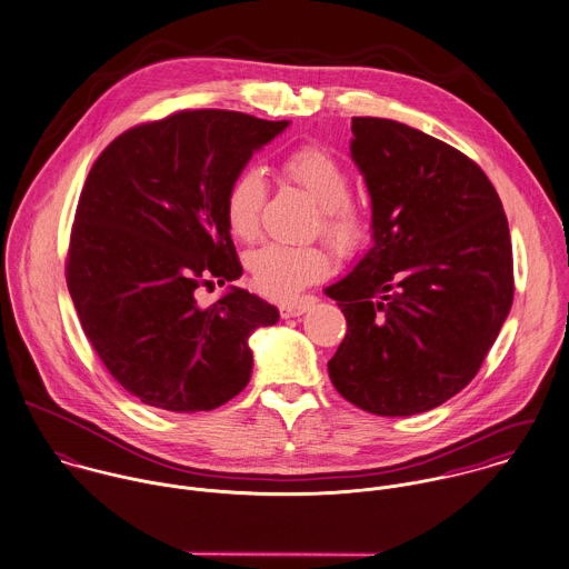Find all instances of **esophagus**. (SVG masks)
<instances>
[{"label": "esophagus", "mask_w": 569, "mask_h": 569, "mask_svg": "<svg viewBox=\"0 0 569 569\" xmlns=\"http://www.w3.org/2000/svg\"><path fill=\"white\" fill-rule=\"evenodd\" d=\"M312 306H315V297H299L288 303H281L279 312L283 319H295V317H301L303 312H308Z\"/></svg>", "instance_id": "1"}]
</instances>
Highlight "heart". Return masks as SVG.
Listing matches in <instances>:
<instances>
[{
    "label": "heart",
    "instance_id": "b5f03b06",
    "mask_svg": "<svg viewBox=\"0 0 569 569\" xmlns=\"http://www.w3.org/2000/svg\"><path fill=\"white\" fill-rule=\"evenodd\" d=\"M283 173L321 207V230L341 254L358 252L369 239V222L349 202L351 178L341 162L319 144H306L290 153ZM266 202L263 176L246 167L228 184L224 216L230 232L250 241L259 232ZM332 257L321 246L268 243L248 257V270L259 292L290 299L330 272Z\"/></svg>",
    "mask_w": 569,
    "mask_h": 569
}]
</instances>
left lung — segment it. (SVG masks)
Listing matches in <instances>:
<instances>
[{
	"label": "left lung",
	"mask_w": 569,
	"mask_h": 569,
	"mask_svg": "<svg viewBox=\"0 0 569 569\" xmlns=\"http://www.w3.org/2000/svg\"><path fill=\"white\" fill-rule=\"evenodd\" d=\"M373 246L341 281L347 332L328 362L345 400L376 416L440 407L479 371L515 295L512 243L486 173L409 124L351 118Z\"/></svg>",
	"instance_id": "obj_1"
}]
</instances>
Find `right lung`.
<instances>
[{"label":"right lung","mask_w":569,"mask_h":569,"mask_svg":"<svg viewBox=\"0 0 569 569\" xmlns=\"http://www.w3.org/2000/svg\"><path fill=\"white\" fill-rule=\"evenodd\" d=\"M288 120L184 110L127 129L97 158L79 198L66 279L83 332L142 405L196 413L250 380L248 337L274 306L232 288L209 308L196 290L241 277L224 198Z\"/></svg>","instance_id":"obj_1"}]
</instances>
